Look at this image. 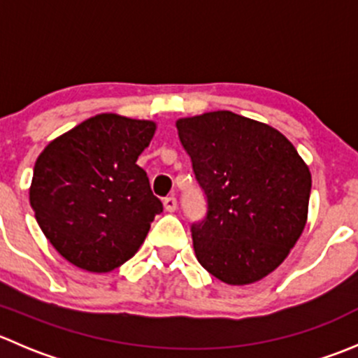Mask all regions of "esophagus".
<instances>
[{
    "label": "esophagus",
    "instance_id": "obj_1",
    "mask_svg": "<svg viewBox=\"0 0 358 358\" xmlns=\"http://www.w3.org/2000/svg\"><path fill=\"white\" fill-rule=\"evenodd\" d=\"M164 209L168 213H173L176 209V199L175 197H166L164 199Z\"/></svg>",
    "mask_w": 358,
    "mask_h": 358
}]
</instances>
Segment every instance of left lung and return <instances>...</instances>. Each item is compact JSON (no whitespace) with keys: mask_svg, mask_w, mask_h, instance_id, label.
Masks as SVG:
<instances>
[{"mask_svg":"<svg viewBox=\"0 0 358 358\" xmlns=\"http://www.w3.org/2000/svg\"><path fill=\"white\" fill-rule=\"evenodd\" d=\"M176 129L208 197L204 222L192 225L197 259L230 286L258 282L303 234L308 166L282 133L230 110L180 117Z\"/></svg>","mask_w":358,"mask_h":358,"instance_id":"1","label":"left lung"}]
</instances>
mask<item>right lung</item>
<instances>
[{
	"label": "right lung",
	"mask_w": 358,
	"mask_h": 358,
	"mask_svg": "<svg viewBox=\"0 0 358 358\" xmlns=\"http://www.w3.org/2000/svg\"><path fill=\"white\" fill-rule=\"evenodd\" d=\"M157 124L96 114L45 147L36 159L29 201L60 256L107 273L135 256L162 202L136 164Z\"/></svg>",
	"instance_id": "right-lung-1"
}]
</instances>
